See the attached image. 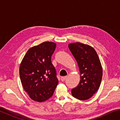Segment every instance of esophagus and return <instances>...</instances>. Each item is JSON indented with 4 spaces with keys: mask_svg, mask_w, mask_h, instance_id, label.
<instances>
[{
    "mask_svg": "<svg viewBox=\"0 0 120 120\" xmlns=\"http://www.w3.org/2000/svg\"><path fill=\"white\" fill-rule=\"evenodd\" d=\"M67 78V76L62 77L61 78V81H62V82H64V81Z\"/></svg>",
    "mask_w": 120,
    "mask_h": 120,
    "instance_id": "esophagus-1",
    "label": "esophagus"
}]
</instances>
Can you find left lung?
I'll return each instance as SVG.
<instances>
[{
  "mask_svg": "<svg viewBox=\"0 0 120 120\" xmlns=\"http://www.w3.org/2000/svg\"><path fill=\"white\" fill-rule=\"evenodd\" d=\"M78 64L80 80L72 89V95L79 100H87L98 90L102 78L101 65L96 51L92 46L76 42L68 45Z\"/></svg>",
  "mask_w": 120,
  "mask_h": 120,
  "instance_id": "obj_1",
  "label": "left lung"
}]
</instances>
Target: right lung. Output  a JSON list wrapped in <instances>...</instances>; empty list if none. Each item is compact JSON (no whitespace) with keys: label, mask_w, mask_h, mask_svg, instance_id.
<instances>
[{"label":"right lung","mask_w":120,"mask_h":120,"mask_svg":"<svg viewBox=\"0 0 120 120\" xmlns=\"http://www.w3.org/2000/svg\"><path fill=\"white\" fill-rule=\"evenodd\" d=\"M56 44L44 42L30 48L19 67V76L23 88L33 101L42 102L53 94L58 84L51 56Z\"/></svg>","instance_id":"1"}]
</instances>
